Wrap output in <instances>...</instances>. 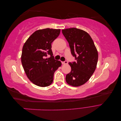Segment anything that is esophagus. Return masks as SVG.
<instances>
[{
    "label": "esophagus",
    "instance_id": "1",
    "mask_svg": "<svg viewBox=\"0 0 121 121\" xmlns=\"http://www.w3.org/2000/svg\"><path fill=\"white\" fill-rule=\"evenodd\" d=\"M68 64V61L67 60H65V61H62V64L63 65H65V64Z\"/></svg>",
    "mask_w": 121,
    "mask_h": 121
}]
</instances>
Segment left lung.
Returning a JSON list of instances; mask_svg holds the SVG:
<instances>
[{"label": "left lung", "instance_id": "8db88e82", "mask_svg": "<svg viewBox=\"0 0 121 121\" xmlns=\"http://www.w3.org/2000/svg\"><path fill=\"white\" fill-rule=\"evenodd\" d=\"M68 41L71 53L76 61L69 63L71 71L66 75L69 85L78 87L86 83L95 70L98 52L92 39L86 31L76 28L62 30Z\"/></svg>", "mask_w": 121, "mask_h": 121}]
</instances>
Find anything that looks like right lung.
Instances as JSON below:
<instances>
[{"label": "right lung", "mask_w": 121, "mask_h": 121, "mask_svg": "<svg viewBox=\"0 0 121 121\" xmlns=\"http://www.w3.org/2000/svg\"><path fill=\"white\" fill-rule=\"evenodd\" d=\"M60 29L46 28L34 32L24 43L21 61L27 77L36 85L44 87L52 84L54 73L61 66L55 60L52 43L60 34ZM47 55L51 57H45Z\"/></svg>", "instance_id": "add662e5"}]
</instances>
